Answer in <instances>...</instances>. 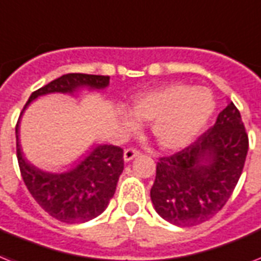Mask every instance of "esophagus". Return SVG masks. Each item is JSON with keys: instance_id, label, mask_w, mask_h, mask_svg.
<instances>
[{"instance_id": "obj_1", "label": "esophagus", "mask_w": 261, "mask_h": 261, "mask_svg": "<svg viewBox=\"0 0 261 261\" xmlns=\"http://www.w3.org/2000/svg\"><path fill=\"white\" fill-rule=\"evenodd\" d=\"M141 154V151L138 149H134V147H128V149L124 150V161L128 162V161L134 160L135 156H138Z\"/></svg>"}]
</instances>
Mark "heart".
<instances>
[{
  "label": "heart",
  "instance_id": "obj_1",
  "mask_svg": "<svg viewBox=\"0 0 261 261\" xmlns=\"http://www.w3.org/2000/svg\"><path fill=\"white\" fill-rule=\"evenodd\" d=\"M215 110L213 95L204 87L169 84L137 97L131 112L135 118L151 122V133L164 149H179L196 137ZM126 128L134 130L137 120L124 114Z\"/></svg>",
  "mask_w": 261,
  "mask_h": 261
}]
</instances>
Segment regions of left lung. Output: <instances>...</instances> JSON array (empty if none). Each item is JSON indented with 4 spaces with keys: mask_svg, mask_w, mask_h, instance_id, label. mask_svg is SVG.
Masks as SVG:
<instances>
[{
    "mask_svg": "<svg viewBox=\"0 0 261 261\" xmlns=\"http://www.w3.org/2000/svg\"><path fill=\"white\" fill-rule=\"evenodd\" d=\"M248 134L230 101L213 127L156 162L150 196L158 215L178 226L211 220L232 196L247 158Z\"/></svg>",
    "mask_w": 261,
    "mask_h": 261,
    "instance_id": "8db88e82",
    "label": "left lung"
}]
</instances>
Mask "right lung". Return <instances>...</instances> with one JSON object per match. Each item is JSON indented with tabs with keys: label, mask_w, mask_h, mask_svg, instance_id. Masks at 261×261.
<instances>
[{
	"label": "right lung",
	"mask_w": 261,
	"mask_h": 261,
	"mask_svg": "<svg viewBox=\"0 0 261 261\" xmlns=\"http://www.w3.org/2000/svg\"><path fill=\"white\" fill-rule=\"evenodd\" d=\"M109 82L110 76L67 73L32 92L25 107L40 95L73 92L84 86L105 88ZM16 139L21 177L32 197L48 215L67 224H77L103 213L123 171V149L112 145L97 146L73 170L64 174H49L28 164L24 158L18 143V123Z\"/></svg>",
	"instance_id": "add662e5"
}]
</instances>
